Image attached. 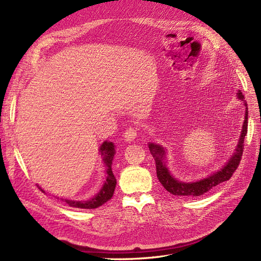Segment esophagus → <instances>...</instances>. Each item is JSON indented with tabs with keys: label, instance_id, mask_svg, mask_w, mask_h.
<instances>
[{
	"label": "esophagus",
	"instance_id": "esophagus-1",
	"mask_svg": "<svg viewBox=\"0 0 261 261\" xmlns=\"http://www.w3.org/2000/svg\"><path fill=\"white\" fill-rule=\"evenodd\" d=\"M137 128L136 127H128L127 129L125 130V133H124V138H125V140H127V141H133L134 139H135L136 137H137Z\"/></svg>",
	"mask_w": 261,
	"mask_h": 261
}]
</instances>
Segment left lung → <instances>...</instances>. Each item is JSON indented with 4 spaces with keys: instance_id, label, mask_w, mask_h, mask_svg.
<instances>
[{
    "instance_id": "obj_1",
    "label": "left lung",
    "mask_w": 261,
    "mask_h": 261,
    "mask_svg": "<svg viewBox=\"0 0 261 261\" xmlns=\"http://www.w3.org/2000/svg\"><path fill=\"white\" fill-rule=\"evenodd\" d=\"M239 99L244 101L245 108H246V113H245V120L243 129L241 133V138L239 141V145L236 147V150L232 158L230 159L224 167L220 171L213 173L212 175L208 176L207 178L200 179L198 181H194V183H183V181H178L174 177L171 176L169 170L165 167L164 163V149L154 144H150L149 149L150 152L153 155L155 160V168H156V176L159 178L162 186L167 189V191L173 195L176 196H189V197H197L201 196L204 193L209 192L212 187H215L223 181L230 179L233 175L235 170L238 169L239 164L241 162L243 150H244V139L247 134V126H248V112H247V103L244 100V94L241 90L238 92Z\"/></svg>"
}]
</instances>
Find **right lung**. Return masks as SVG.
<instances>
[{"label":"right lung","mask_w":261,"mask_h":261,"mask_svg":"<svg viewBox=\"0 0 261 261\" xmlns=\"http://www.w3.org/2000/svg\"><path fill=\"white\" fill-rule=\"evenodd\" d=\"M101 154L103 155V161L108 167L107 169V179L106 183L100 189V192L93 197L92 199L89 200H84V201H76V200H65V202L68 204L69 207H75V208H83V209H94L102 206L105 202L112 198L114 194V189L116 185V178L112 172V160L115 153L114 145L112 143H109V141H105L102 146L100 147ZM63 200V199H62Z\"/></svg>","instance_id":"obj_1"}]
</instances>
